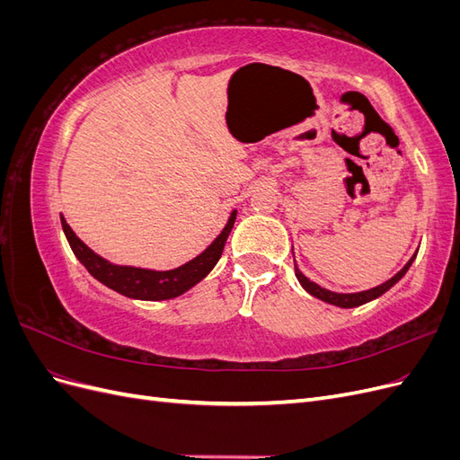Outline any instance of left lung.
Segmentation results:
<instances>
[{
	"mask_svg": "<svg viewBox=\"0 0 460 460\" xmlns=\"http://www.w3.org/2000/svg\"><path fill=\"white\" fill-rule=\"evenodd\" d=\"M414 257H416V253L411 257V261L405 264V267H402L394 278H389L387 282H384V284H380V286H376V288H372V289H367V291H358V294H336V291H330V289H326V288H320L318 284H314L313 280H309V278L305 276V274L297 269V264H296V276H297L299 284H301L305 289H307L311 296H314L316 299H323V301H326V303H330V305H336V307L351 309V307H358V305H365V303H368V301H372V299H376V297H380L382 294H385V291H387L389 288H394V286L401 280V278L407 274V270L411 269V264H412Z\"/></svg>",
	"mask_w": 460,
	"mask_h": 460,
	"instance_id": "1",
	"label": "left lung"
}]
</instances>
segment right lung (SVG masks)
Returning a JSON list of instances; mask_svg holds the SVG:
<instances>
[{
	"instance_id": "obj_1",
	"label": "right lung",
	"mask_w": 460,
	"mask_h": 460,
	"mask_svg": "<svg viewBox=\"0 0 460 460\" xmlns=\"http://www.w3.org/2000/svg\"><path fill=\"white\" fill-rule=\"evenodd\" d=\"M238 211H232L226 226L217 235L215 242L208 245L203 253L196 259L188 261L186 264L172 270H149V269H136V267H120V264L109 262L107 259L93 253L92 249L82 242L73 228L66 225L65 217H61L63 232L71 245L76 259L84 264L88 272L105 284L107 288L119 291V294L132 297V299H144V301H163L182 296L184 291L201 282L203 278L213 270L218 262L222 249H225L228 234L235 222Z\"/></svg>"
}]
</instances>
